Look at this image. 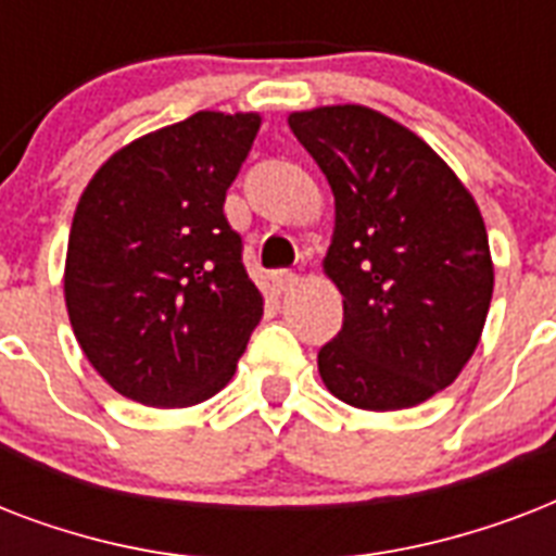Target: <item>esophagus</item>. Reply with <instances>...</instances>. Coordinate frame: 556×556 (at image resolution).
<instances>
[{
	"label": "esophagus",
	"instance_id": "obj_1",
	"mask_svg": "<svg viewBox=\"0 0 556 556\" xmlns=\"http://www.w3.org/2000/svg\"><path fill=\"white\" fill-rule=\"evenodd\" d=\"M270 282H274V288H277L279 294H288V291L300 282V277H296L294 270H277V274L270 277Z\"/></svg>",
	"mask_w": 556,
	"mask_h": 556
}]
</instances>
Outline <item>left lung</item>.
<instances>
[{
	"label": "left lung",
	"instance_id": "1",
	"mask_svg": "<svg viewBox=\"0 0 556 556\" xmlns=\"http://www.w3.org/2000/svg\"><path fill=\"white\" fill-rule=\"evenodd\" d=\"M288 126L334 192L323 270L343 329L317 355L357 409H406L450 387L482 338L493 262L482 213L432 147L369 106L291 112Z\"/></svg>",
	"mask_w": 556,
	"mask_h": 556
}]
</instances>
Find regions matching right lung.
I'll return each instance as SVG.
<instances>
[{
    "label": "right lung",
    "mask_w": 556,
    "mask_h": 556,
    "mask_svg": "<svg viewBox=\"0 0 556 556\" xmlns=\"http://www.w3.org/2000/svg\"><path fill=\"white\" fill-rule=\"evenodd\" d=\"M256 112H195L117 150L74 210L65 308L83 355L121 395L192 406L233 378L262 294L225 195Z\"/></svg>",
    "instance_id": "add662e5"
}]
</instances>
